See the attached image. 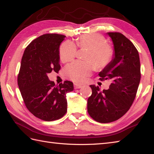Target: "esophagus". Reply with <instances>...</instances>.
<instances>
[{
  "instance_id": "34e87169",
  "label": "esophagus",
  "mask_w": 154,
  "mask_h": 154,
  "mask_svg": "<svg viewBox=\"0 0 154 154\" xmlns=\"http://www.w3.org/2000/svg\"><path fill=\"white\" fill-rule=\"evenodd\" d=\"M82 85H80V84H77V83H74V88L75 89H80V88L82 87Z\"/></svg>"
}]
</instances>
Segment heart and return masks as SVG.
I'll return each mask as SVG.
<instances>
[{"instance_id": "heart-1", "label": "heart", "mask_w": 154, "mask_h": 154, "mask_svg": "<svg viewBox=\"0 0 154 154\" xmlns=\"http://www.w3.org/2000/svg\"><path fill=\"white\" fill-rule=\"evenodd\" d=\"M76 45L79 48H89L87 60L89 61H76L67 65L64 69V73L68 79L75 83H83L95 69L104 67L112 61L113 51L100 35L89 34L81 35L76 40ZM73 42L66 41L60 48V57L63 63L70 61L77 54V46ZM94 62H93L92 61Z\"/></svg>"}]
</instances>
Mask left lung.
Instances as JSON below:
<instances>
[{"label":"left lung","mask_w":154,"mask_h":154,"mask_svg":"<svg viewBox=\"0 0 154 154\" xmlns=\"http://www.w3.org/2000/svg\"><path fill=\"white\" fill-rule=\"evenodd\" d=\"M114 45L112 61L99 73L100 79H109V89L101 91L90 85L92 94L87 100V111L100 123L117 120L125 114L135 99L140 84V62L136 47L119 32H108Z\"/></svg>","instance_id":"obj_1"}]
</instances>
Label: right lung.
Instances as JSON below:
<instances>
[{
  "label": "right lung",
  "mask_w": 154,
  "mask_h": 154,
  "mask_svg": "<svg viewBox=\"0 0 154 154\" xmlns=\"http://www.w3.org/2000/svg\"><path fill=\"white\" fill-rule=\"evenodd\" d=\"M65 36L46 34L35 39L25 49L18 75V85L28 110L45 121L63 117L67 112L66 94L73 91L69 81L55 85L48 77L60 70V46Z\"/></svg>",
  "instance_id": "obj_1"
}]
</instances>
